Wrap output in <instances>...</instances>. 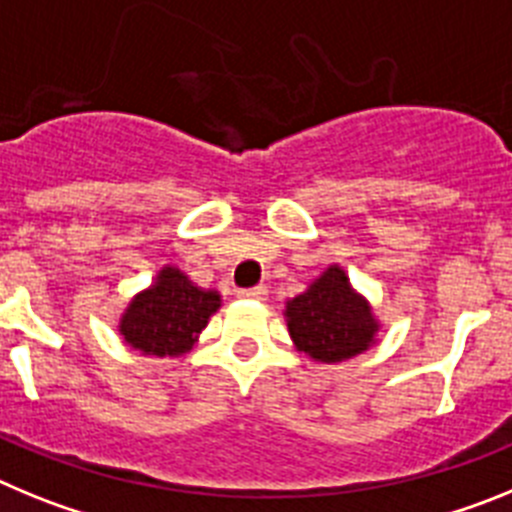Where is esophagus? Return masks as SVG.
Returning <instances> with one entry per match:
<instances>
[{"instance_id":"34e87169","label":"esophagus","mask_w":512,"mask_h":512,"mask_svg":"<svg viewBox=\"0 0 512 512\" xmlns=\"http://www.w3.org/2000/svg\"><path fill=\"white\" fill-rule=\"evenodd\" d=\"M238 295L243 297V300H264L266 295H269V289L264 287V284H256V287H248V289H241Z\"/></svg>"}]
</instances>
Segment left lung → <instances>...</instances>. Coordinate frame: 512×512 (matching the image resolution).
I'll list each match as a JSON object with an SVG mask.
<instances>
[{"label":"left lung","mask_w":512,"mask_h":512,"mask_svg":"<svg viewBox=\"0 0 512 512\" xmlns=\"http://www.w3.org/2000/svg\"><path fill=\"white\" fill-rule=\"evenodd\" d=\"M284 315L295 346L325 364L366 351L379 330L369 302L351 289L341 266H328L307 292L287 302Z\"/></svg>","instance_id":"1"}]
</instances>
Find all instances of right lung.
Masks as SVG:
<instances>
[{
  "instance_id": "add662e5",
  "label": "right lung",
  "mask_w": 512,
  "mask_h": 512,
  "mask_svg": "<svg viewBox=\"0 0 512 512\" xmlns=\"http://www.w3.org/2000/svg\"><path fill=\"white\" fill-rule=\"evenodd\" d=\"M217 307V292L194 287L182 271L164 266L156 284L133 297L120 320V336L146 356H182Z\"/></svg>"
}]
</instances>
